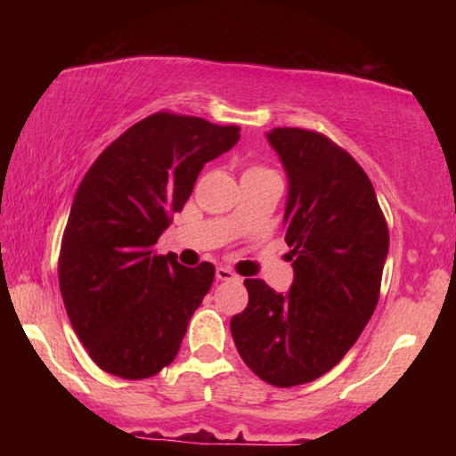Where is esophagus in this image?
I'll list each match as a JSON object with an SVG mask.
<instances>
[{
  "label": "esophagus",
  "mask_w": 456,
  "mask_h": 456,
  "mask_svg": "<svg viewBox=\"0 0 456 456\" xmlns=\"http://www.w3.org/2000/svg\"><path fill=\"white\" fill-rule=\"evenodd\" d=\"M215 275H217V281H233V280H237V275L225 265H219L217 272H215Z\"/></svg>",
  "instance_id": "1"
}]
</instances>
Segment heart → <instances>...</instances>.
<instances>
[{"mask_svg": "<svg viewBox=\"0 0 456 456\" xmlns=\"http://www.w3.org/2000/svg\"><path fill=\"white\" fill-rule=\"evenodd\" d=\"M251 175H273V171H269L265 167H259V165H253L245 171L243 176H251Z\"/></svg>", "mask_w": 456, "mask_h": 456, "instance_id": "b5f03b06", "label": "heart"}]
</instances>
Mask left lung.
<instances>
[{"mask_svg":"<svg viewBox=\"0 0 456 456\" xmlns=\"http://www.w3.org/2000/svg\"><path fill=\"white\" fill-rule=\"evenodd\" d=\"M265 136L288 175L293 283L277 293L245 280L249 304L231 318V336L261 380L288 388L330 372L356 344L380 296L388 227L366 173L328 136L304 128Z\"/></svg>","mask_w":456,"mask_h":456,"instance_id":"8db88e82","label":"left lung"}]
</instances>
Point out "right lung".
Returning <instances> with one entry per match:
<instances>
[{
    "instance_id": "right-lung-1",
    "label": "right lung",
    "mask_w": 456,
    "mask_h": 456,
    "mask_svg": "<svg viewBox=\"0 0 456 456\" xmlns=\"http://www.w3.org/2000/svg\"><path fill=\"white\" fill-rule=\"evenodd\" d=\"M239 126L157 112L94 160L68 215L60 291L90 358L142 380L171 364L215 267L181 265L154 243L181 211L205 163L233 149Z\"/></svg>"
}]
</instances>
